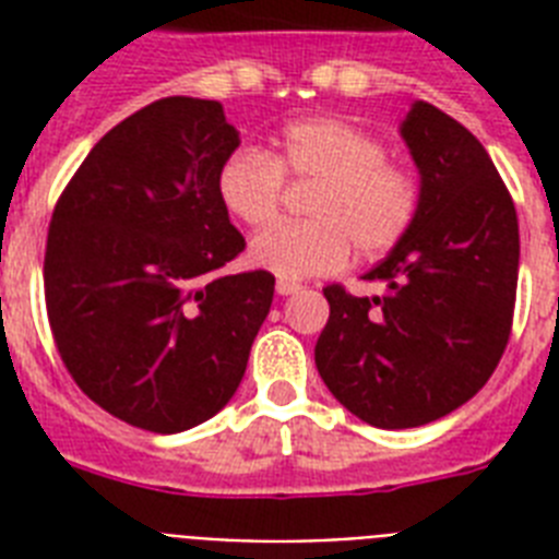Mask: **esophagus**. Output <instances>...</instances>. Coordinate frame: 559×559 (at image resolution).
Segmentation results:
<instances>
[{"instance_id": "34e87169", "label": "esophagus", "mask_w": 559, "mask_h": 559, "mask_svg": "<svg viewBox=\"0 0 559 559\" xmlns=\"http://www.w3.org/2000/svg\"><path fill=\"white\" fill-rule=\"evenodd\" d=\"M275 289H278V296H293V293H298V289H301V284H296V281H287V278H278Z\"/></svg>"}]
</instances>
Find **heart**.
I'll return each mask as SVG.
<instances>
[{
  "mask_svg": "<svg viewBox=\"0 0 559 559\" xmlns=\"http://www.w3.org/2000/svg\"><path fill=\"white\" fill-rule=\"evenodd\" d=\"M284 182H313L305 197L310 219L261 231L249 246V261L287 281L342 270L350 246L366 258L389 252L420 209L415 174L389 159L377 135L342 118L293 121L266 153L237 147L217 168L223 209L249 228L278 214Z\"/></svg>",
  "mask_w": 559,
  "mask_h": 559,
  "instance_id": "b5f03b06",
  "label": "heart"
}]
</instances>
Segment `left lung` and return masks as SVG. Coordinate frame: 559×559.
<instances>
[{
  "label": "left lung",
  "instance_id": "obj_1",
  "mask_svg": "<svg viewBox=\"0 0 559 559\" xmlns=\"http://www.w3.org/2000/svg\"><path fill=\"white\" fill-rule=\"evenodd\" d=\"M400 133L420 168L415 223L366 275L382 296L324 287L331 319L316 342L333 397L380 429L432 424L490 380L520 275L511 191L476 135L426 100Z\"/></svg>",
  "mask_w": 559,
  "mask_h": 559
}]
</instances>
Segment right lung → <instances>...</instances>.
<instances>
[{
	"label": "right lung",
	"mask_w": 559,
	"mask_h": 559,
	"mask_svg": "<svg viewBox=\"0 0 559 559\" xmlns=\"http://www.w3.org/2000/svg\"><path fill=\"white\" fill-rule=\"evenodd\" d=\"M237 144L219 100H153L92 147L48 223L57 354L86 397L147 432L217 415L270 313L272 272H219L246 249L217 197Z\"/></svg>",
	"instance_id": "1"
}]
</instances>
